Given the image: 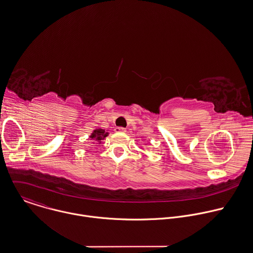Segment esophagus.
I'll return each instance as SVG.
<instances>
[{
    "instance_id": "esophagus-1",
    "label": "esophagus",
    "mask_w": 253,
    "mask_h": 253,
    "mask_svg": "<svg viewBox=\"0 0 253 253\" xmlns=\"http://www.w3.org/2000/svg\"><path fill=\"white\" fill-rule=\"evenodd\" d=\"M114 131H115L116 133H124V132L126 131V129L123 128V127H116V128L114 129Z\"/></svg>"
}]
</instances>
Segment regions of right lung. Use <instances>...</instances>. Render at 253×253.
<instances>
[{"mask_svg": "<svg viewBox=\"0 0 253 253\" xmlns=\"http://www.w3.org/2000/svg\"><path fill=\"white\" fill-rule=\"evenodd\" d=\"M108 136V133L107 132H105L103 129H96V130H94L92 133H91V135L89 136V138L91 139V140H95L96 142H99L100 143V141L101 140H103L105 137H107Z\"/></svg>", "mask_w": 253, "mask_h": 253, "instance_id": "right-lung-1", "label": "right lung"}]
</instances>
